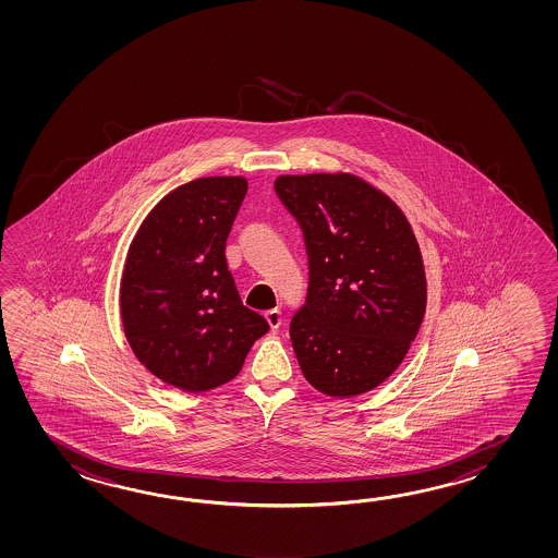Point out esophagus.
<instances>
[{
    "instance_id": "34e87169",
    "label": "esophagus",
    "mask_w": 558,
    "mask_h": 558,
    "mask_svg": "<svg viewBox=\"0 0 558 558\" xmlns=\"http://www.w3.org/2000/svg\"><path fill=\"white\" fill-rule=\"evenodd\" d=\"M265 319H267L271 329H279V327H281V323H283V315H281V311H279V308H271V311H267V313H265Z\"/></svg>"
}]
</instances>
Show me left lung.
I'll return each mask as SVG.
<instances>
[{
  "label": "left lung",
  "mask_w": 558,
  "mask_h": 558,
  "mask_svg": "<svg viewBox=\"0 0 558 558\" xmlns=\"http://www.w3.org/2000/svg\"><path fill=\"white\" fill-rule=\"evenodd\" d=\"M275 191L307 247V301L289 329L305 379L339 399L379 387L403 363L427 307L411 223L353 173L279 175Z\"/></svg>",
  "instance_id": "obj_1"
}]
</instances>
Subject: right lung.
Here are the masks:
<instances>
[{"label":"right lung","instance_id":"right-lung-1","mask_svg":"<svg viewBox=\"0 0 558 558\" xmlns=\"http://www.w3.org/2000/svg\"><path fill=\"white\" fill-rule=\"evenodd\" d=\"M247 179L199 178L167 193L131 241L119 308L143 367L181 391L235 379L253 343L269 331L241 303L226 241Z\"/></svg>","mask_w":558,"mask_h":558}]
</instances>
